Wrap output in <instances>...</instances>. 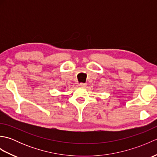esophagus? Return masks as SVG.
Here are the masks:
<instances>
[{
  "mask_svg": "<svg viewBox=\"0 0 157 157\" xmlns=\"http://www.w3.org/2000/svg\"><path fill=\"white\" fill-rule=\"evenodd\" d=\"M78 86H80L82 88H85L86 86V84H85V83H80V84H79Z\"/></svg>",
  "mask_w": 157,
  "mask_h": 157,
  "instance_id": "34e87169",
  "label": "esophagus"
}]
</instances>
